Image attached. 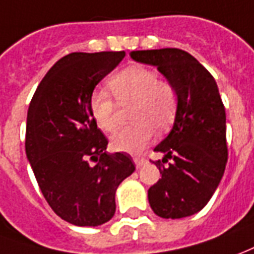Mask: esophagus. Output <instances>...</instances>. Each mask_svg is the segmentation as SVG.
<instances>
[{"label":"esophagus","instance_id":"34e87169","mask_svg":"<svg viewBox=\"0 0 254 254\" xmlns=\"http://www.w3.org/2000/svg\"><path fill=\"white\" fill-rule=\"evenodd\" d=\"M133 161H134V165H136V168H141L143 165L147 164V159H144V158H134Z\"/></svg>","mask_w":254,"mask_h":254}]
</instances>
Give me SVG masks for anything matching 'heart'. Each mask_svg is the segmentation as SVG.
<instances>
[{
    "label": "heart",
    "mask_w": 254,
    "mask_h": 254,
    "mask_svg": "<svg viewBox=\"0 0 254 254\" xmlns=\"http://www.w3.org/2000/svg\"><path fill=\"white\" fill-rule=\"evenodd\" d=\"M109 86L120 103L133 102L132 125L113 134L111 147L117 151L136 154L148 144L158 132L173 124L179 107V93L170 81L161 79L158 72L143 65L127 67L109 81ZM90 113L104 132L118 127L117 103L106 90L90 96Z\"/></svg>",
    "instance_id": "1"
}]
</instances>
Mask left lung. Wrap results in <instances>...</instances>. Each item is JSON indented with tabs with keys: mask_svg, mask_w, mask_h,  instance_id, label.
I'll return each mask as SVG.
<instances>
[{
	"mask_svg": "<svg viewBox=\"0 0 254 254\" xmlns=\"http://www.w3.org/2000/svg\"><path fill=\"white\" fill-rule=\"evenodd\" d=\"M130 58L155 65L179 93V107L169 134L154 148L162 177L148 190L154 213L182 219L199 212L224 175L227 158L226 110L219 88L206 68L177 48L133 51ZM168 159L174 162L166 167Z\"/></svg>",
	"mask_w": 254,
	"mask_h": 254,
	"instance_id": "8db88e82",
	"label": "left lung"
}]
</instances>
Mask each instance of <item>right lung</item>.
Returning <instances> with one entry per match:
<instances>
[{
    "label": "right lung",
    "mask_w": 254,
    "mask_h": 254,
    "mask_svg": "<svg viewBox=\"0 0 254 254\" xmlns=\"http://www.w3.org/2000/svg\"><path fill=\"white\" fill-rule=\"evenodd\" d=\"M124 58V51L67 55L47 72L28 107V162L49 206L74 226L107 223L115 191L134 172L129 154H107L109 140L90 113L95 86Z\"/></svg>",
    "instance_id": "add662e5"
}]
</instances>
